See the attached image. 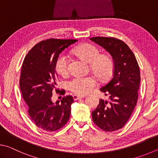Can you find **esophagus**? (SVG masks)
<instances>
[{
    "label": "esophagus",
    "instance_id": "1",
    "mask_svg": "<svg viewBox=\"0 0 158 158\" xmlns=\"http://www.w3.org/2000/svg\"><path fill=\"white\" fill-rule=\"evenodd\" d=\"M84 98V96H80V95H73V99L74 100H78L79 99Z\"/></svg>",
    "mask_w": 158,
    "mask_h": 158
}]
</instances>
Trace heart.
Listing matches in <instances>:
<instances>
[{
    "label": "heart",
    "mask_w": 158,
    "mask_h": 158,
    "mask_svg": "<svg viewBox=\"0 0 158 158\" xmlns=\"http://www.w3.org/2000/svg\"><path fill=\"white\" fill-rule=\"evenodd\" d=\"M73 53L82 60L90 63V68L101 81H106L111 76L114 64L110 56L100 53L97 47L90 44H85L77 47ZM54 68L58 74L65 76L68 73V58L64 53L58 56L55 61ZM98 85L95 77L77 76L67 82V87L77 95H85Z\"/></svg>",
    "instance_id": "b5f03b06"
}]
</instances>
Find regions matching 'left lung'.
<instances>
[{"mask_svg":"<svg viewBox=\"0 0 158 158\" xmlns=\"http://www.w3.org/2000/svg\"><path fill=\"white\" fill-rule=\"evenodd\" d=\"M90 39L105 48L114 60L112 78L100 89L109 100L100 99L92 111L93 121L97 126L106 132H113L124 126L137 105L139 67L135 54L123 41L111 37Z\"/></svg>","mask_w":158,"mask_h":158,"instance_id":"left-lung-1","label":"left lung"}]
</instances>
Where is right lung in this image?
Wrapping results in <instances>:
<instances>
[{
	"label": "right lung",
	"mask_w": 158,
	"mask_h": 158,
	"mask_svg": "<svg viewBox=\"0 0 158 158\" xmlns=\"http://www.w3.org/2000/svg\"><path fill=\"white\" fill-rule=\"evenodd\" d=\"M77 40L47 39L38 42L29 51L23 61L19 85L31 119L46 132L60 129L71 114L72 95H66L61 102H52V91L56 84L55 61L58 55ZM57 92V90H56ZM65 94V90H60Z\"/></svg>",
	"instance_id": "right-lung-1"
}]
</instances>
